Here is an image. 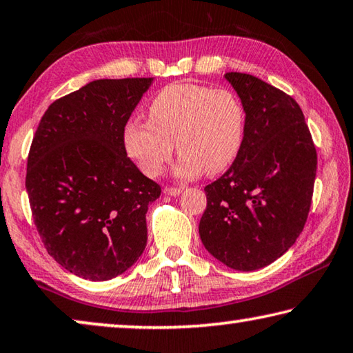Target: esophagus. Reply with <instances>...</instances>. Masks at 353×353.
<instances>
[{"mask_svg":"<svg viewBox=\"0 0 353 353\" xmlns=\"http://www.w3.org/2000/svg\"><path fill=\"white\" fill-rule=\"evenodd\" d=\"M164 192L167 195H178V194L183 192V188L181 186H165Z\"/></svg>","mask_w":353,"mask_h":353,"instance_id":"obj_1","label":"esophagus"}]
</instances>
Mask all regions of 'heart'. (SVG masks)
I'll list each match as a JSON object with an SVG mask.
<instances>
[{"label":"heart","instance_id":"b5f03b06","mask_svg":"<svg viewBox=\"0 0 353 353\" xmlns=\"http://www.w3.org/2000/svg\"><path fill=\"white\" fill-rule=\"evenodd\" d=\"M148 120H129L123 131L129 158L148 176L161 175L173 143L181 156L178 175H218L236 159L245 140V108L229 90L169 85L151 101Z\"/></svg>","mask_w":353,"mask_h":353}]
</instances>
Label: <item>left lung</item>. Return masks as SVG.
<instances>
[{"mask_svg":"<svg viewBox=\"0 0 353 353\" xmlns=\"http://www.w3.org/2000/svg\"><path fill=\"white\" fill-rule=\"evenodd\" d=\"M225 79L245 108V140L230 169L205 186L199 233L219 262L252 271L279 259L303 232L317 151L294 97L249 74Z\"/></svg>","mask_w":353,"mask_h":353,"instance_id":"1","label":"left lung"}]
</instances>
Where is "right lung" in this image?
Here are the masks:
<instances>
[{
    "label": "right lung",
    "instance_id": "add662e5",
    "mask_svg": "<svg viewBox=\"0 0 353 353\" xmlns=\"http://www.w3.org/2000/svg\"><path fill=\"white\" fill-rule=\"evenodd\" d=\"M151 82H90L50 104L32 137L25 184L36 229L80 278H115L146 246L145 216L161 186L128 158L123 131Z\"/></svg>",
    "mask_w": 353,
    "mask_h": 353
}]
</instances>
